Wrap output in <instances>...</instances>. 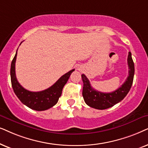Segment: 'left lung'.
Masks as SVG:
<instances>
[{
  "label": "left lung",
  "instance_id": "8db88e82",
  "mask_svg": "<svg viewBox=\"0 0 148 148\" xmlns=\"http://www.w3.org/2000/svg\"><path fill=\"white\" fill-rule=\"evenodd\" d=\"M127 63L129 70V76L121 87L111 92H102L95 90L90 86L86 76L82 74L83 82L82 96L84 101L88 106L97 110H105L119 103L126 97L131 88L135 74V67L131 52H129Z\"/></svg>",
  "mask_w": 148,
  "mask_h": 148
}]
</instances>
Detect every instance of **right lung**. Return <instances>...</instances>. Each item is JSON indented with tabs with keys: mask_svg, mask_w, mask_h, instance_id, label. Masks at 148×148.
<instances>
[{
	"mask_svg": "<svg viewBox=\"0 0 148 148\" xmlns=\"http://www.w3.org/2000/svg\"><path fill=\"white\" fill-rule=\"evenodd\" d=\"M17 50L11 62V72H10L11 84H12L13 91L17 97L20 100L21 103L36 111H43L52 108L58 103L59 98L62 95L63 88L68 82L71 74L74 71V69L69 71L68 72L63 75L56 83L47 89L39 92L29 91L25 89L17 80L15 75V62L17 58Z\"/></svg>",
	"mask_w": 148,
	"mask_h": 148,
	"instance_id": "1",
	"label": "right lung"
}]
</instances>
